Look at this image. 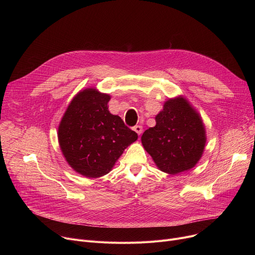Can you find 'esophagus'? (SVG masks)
<instances>
[{
  "mask_svg": "<svg viewBox=\"0 0 255 255\" xmlns=\"http://www.w3.org/2000/svg\"><path fill=\"white\" fill-rule=\"evenodd\" d=\"M133 130H134L138 135H140L141 134V132H142V127L140 126V125H136V126H134L133 127Z\"/></svg>",
  "mask_w": 255,
  "mask_h": 255,
  "instance_id": "obj_1",
  "label": "esophagus"
}]
</instances>
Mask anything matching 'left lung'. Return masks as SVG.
Listing matches in <instances>:
<instances>
[{"label":"left lung","instance_id":"1","mask_svg":"<svg viewBox=\"0 0 255 255\" xmlns=\"http://www.w3.org/2000/svg\"><path fill=\"white\" fill-rule=\"evenodd\" d=\"M156 125L146 129L141 143L158 169L168 175L193 168L207 142L203 119L183 96L169 98L156 117Z\"/></svg>","mask_w":255,"mask_h":255}]
</instances>
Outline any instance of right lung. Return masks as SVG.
I'll return each mask as SVG.
<instances>
[{
    "label": "right lung",
    "mask_w": 255,
    "mask_h": 255,
    "mask_svg": "<svg viewBox=\"0 0 255 255\" xmlns=\"http://www.w3.org/2000/svg\"><path fill=\"white\" fill-rule=\"evenodd\" d=\"M111 96L96 88L79 91L58 128L60 149L66 161L86 178L109 173L128 145L137 139L119 116L109 111Z\"/></svg>",
    "instance_id": "add662e5"
}]
</instances>
